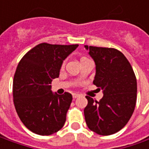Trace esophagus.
Segmentation results:
<instances>
[{
	"mask_svg": "<svg viewBox=\"0 0 149 149\" xmlns=\"http://www.w3.org/2000/svg\"><path fill=\"white\" fill-rule=\"evenodd\" d=\"M72 95H73V98H74V99H77L78 97H79V96H80L79 94H73Z\"/></svg>",
	"mask_w": 149,
	"mask_h": 149,
	"instance_id": "esophagus-1",
	"label": "esophagus"
}]
</instances>
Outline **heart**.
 I'll list each match as a JSON object with an SVG mask.
<instances>
[{
  "label": "heart",
  "instance_id": "b5f03b06",
  "mask_svg": "<svg viewBox=\"0 0 149 149\" xmlns=\"http://www.w3.org/2000/svg\"><path fill=\"white\" fill-rule=\"evenodd\" d=\"M83 59H87V58H84H84H82L81 60H83ZM64 65H65V61H64V62L62 63V67H64Z\"/></svg>",
  "mask_w": 149,
  "mask_h": 149
}]
</instances>
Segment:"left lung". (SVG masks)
I'll return each instance as SVG.
<instances>
[{"label": "left lung", "mask_w": 149, "mask_h": 149, "mask_svg": "<svg viewBox=\"0 0 149 149\" xmlns=\"http://www.w3.org/2000/svg\"><path fill=\"white\" fill-rule=\"evenodd\" d=\"M85 48L89 49L96 65L93 83L104 92L100 101L85 96L88 100L84 110L85 122L98 134H113L127 124L134 111L136 76L129 60L119 50L88 45Z\"/></svg>", "instance_id": "1"}]
</instances>
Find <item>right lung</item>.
Segmentation results:
<instances>
[{"label": "right lung", "mask_w": 149, "mask_h": 149, "mask_svg": "<svg viewBox=\"0 0 149 149\" xmlns=\"http://www.w3.org/2000/svg\"><path fill=\"white\" fill-rule=\"evenodd\" d=\"M78 45L39 44L17 65L12 91L15 108L23 124L36 134H53L65 123L72 95H54L50 84L59 77L63 60Z\"/></svg>", "instance_id": "obj_1"}]
</instances>
